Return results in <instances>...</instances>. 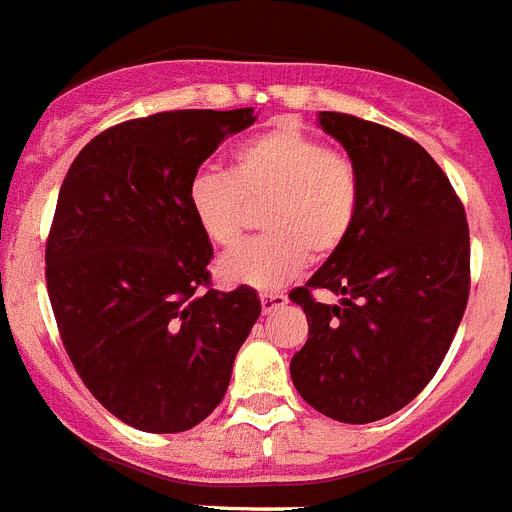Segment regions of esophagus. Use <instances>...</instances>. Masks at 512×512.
<instances>
[{
    "label": "esophagus",
    "mask_w": 512,
    "mask_h": 512,
    "mask_svg": "<svg viewBox=\"0 0 512 512\" xmlns=\"http://www.w3.org/2000/svg\"><path fill=\"white\" fill-rule=\"evenodd\" d=\"M287 302L289 299L284 292H261V309H264L266 314L274 312V309H279V307H284Z\"/></svg>",
    "instance_id": "34e87169"
}]
</instances>
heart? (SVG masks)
I'll return each instance as SVG.
<instances>
[{
    "label": "heart",
    "mask_w": 512,
    "mask_h": 512,
    "mask_svg": "<svg viewBox=\"0 0 512 512\" xmlns=\"http://www.w3.org/2000/svg\"><path fill=\"white\" fill-rule=\"evenodd\" d=\"M358 164L327 149L320 137L294 121H276L238 144L228 172L205 170L187 185V208L213 246L241 241L248 205L266 236L243 243L218 261V276L231 287L276 289L302 274L314 259H327L348 241L360 213Z\"/></svg>",
    "instance_id": "heart-1"
}]
</instances>
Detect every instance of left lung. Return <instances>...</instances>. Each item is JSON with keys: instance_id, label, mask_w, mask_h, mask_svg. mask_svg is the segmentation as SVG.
I'll return each mask as SVG.
<instances>
[{"instance_id": "obj_1", "label": "left lung", "mask_w": 512, "mask_h": 512, "mask_svg": "<svg viewBox=\"0 0 512 512\" xmlns=\"http://www.w3.org/2000/svg\"><path fill=\"white\" fill-rule=\"evenodd\" d=\"M320 126L358 164L363 195L348 241L289 294L309 322L289 370L312 409L370 424L414 401L442 365L470 297V228L419 142L337 111ZM314 288L341 302L317 303Z\"/></svg>"}]
</instances>
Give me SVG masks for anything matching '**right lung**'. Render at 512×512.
<instances>
[{
	"mask_svg": "<svg viewBox=\"0 0 512 512\" xmlns=\"http://www.w3.org/2000/svg\"><path fill=\"white\" fill-rule=\"evenodd\" d=\"M253 109H182L101 131L73 159L45 243L60 340L103 409L177 434L213 414L261 302L210 287L187 185Z\"/></svg>",
	"mask_w": 512,
	"mask_h": 512,
	"instance_id": "obj_1",
	"label": "right lung"
}]
</instances>
